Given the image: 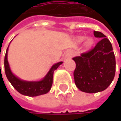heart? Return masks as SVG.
<instances>
[{
  "label": "heart",
  "mask_w": 121,
  "mask_h": 121,
  "mask_svg": "<svg viewBox=\"0 0 121 121\" xmlns=\"http://www.w3.org/2000/svg\"><path fill=\"white\" fill-rule=\"evenodd\" d=\"M84 39L85 38L83 37H81V38H79V41H80V42H82ZM92 40L91 39H87V40H86V42H85V45L88 46V45H90L92 44Z\"/></svg>",
  "instance_id": "1"
}]
</instances>
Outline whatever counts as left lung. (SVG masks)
Here are the masks:
<instances>
[{"mask_svg": "<svg viewBox=\"0 0 121 121\" xmlns=\"http://www.w3.org/2000/svg\"><path fill=\"white\" fill-rule=\"evenodd\" d=\"M100 38L95 48L73 58L76 67L73 72L76 87L82 92L96 93L106 90L113 80L116 59L112 45L107 36L94 31Z\"/></svg>", "mask_w": 121, "mask_h": 121, "instance_id": "1", "label": "left lung"}]
</instances>
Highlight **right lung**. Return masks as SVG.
I'll return each mask as SVG.
<instances>
[{
	"instance_id": "obj_1",
	"label": "right lung",
	"mask_w": 121,
	"mask_h": 121,
	"mask_svg": "<svg viewBox=\"0 0 121 121\" xmlns=\"http://www.w3.org/2000/svg\"><path fill=\"white\" fill-rule=\"evenodd\" d=\"M8 48L6 50L5 60H4L5 72L7 78L8 79V81L12 84V86L15 88V90L17 92H19L20 94L29 97H36L48 93L50 90L52 85L54 71L63 62L60 61L58 63L53 64L50 68V69L49 70V71L48 72V73L45 75V76L40 81H28L22 80L17 76H16L10 69L8 61Z\"/></svg>"
}]
</instances>
